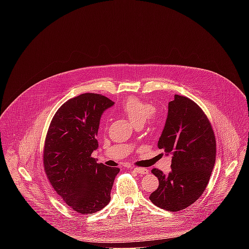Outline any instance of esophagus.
I'll use <instances>...</instances> for the list:
<instances>
[{"mask_svg":"<svg viewBox=\"0 0 249 249\" xmlns=\"http://www.w3.org/2000/svg\"><path fill=\"white\" fill-rule=\"evenodd\" d=\"M133 170H134L135 172H137V173L141 174V175H143V174H148V173H149V170H148L147 168H144V167H134V168H133Z\"/></svg>","mask_w":249,"mask_h":249,"instance_id":"obj_1","label":"esophagus"}]
</instances>
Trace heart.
Segmentation results:
<instances>
[{"instance_id": "obj_1", "label": "heart", "mask_w": 249, "mask_h": 249, "mask_svg": "<svg viewBox=\"0 0 249 249\" xmlns=\"http://www.w3.org/2000/svg\"><path fill=\"white\" fill-rule=\"evenodd\" d=\"M121 110L128 117V119L135 124L152 116L151 106L135 97H130L125 100L122 104Z\"/></svg>"}]
</instances>
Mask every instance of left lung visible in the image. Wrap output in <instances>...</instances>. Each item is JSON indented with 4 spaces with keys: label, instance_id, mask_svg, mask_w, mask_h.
Instances as JSON below:
<instances>
[{
    "label": "left lung",
    "instance_id": "8db88e82",
    "mask_svg": "<svg viewBox=\"0 0 249 249\" xmlns=\"http://www.w3.org/2000/svg\"><path fill=\"white\" fill-rule=\"evenodd\" d=\"M159 149L171 155L168 174L154 168L159 187L150 195L156 206L178 212L192 205L205 191L216 161V139L203 110L190 98L175 94Z\"/></svg>",
    "mask_w": 249,
    "mask_h": 249
}]
</instances>
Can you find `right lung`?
<instances>
[{"label":"right lung","instance_id":"1","mask_svg":"<svg viewBox=\"0 0 249 249\" xmlns=\"http://www.w3.org/2000/svg\"><path fill=\"white\" fill-rule=\"evenodd\" d=\"M114 105L96 93L66 101L55 113L45 140L43 162L48 179L66 204L82 215L102 210L120 168L91 158L103 112Z\"/></svg>","mask_w":249,"mask_h":249}]
</instances>
